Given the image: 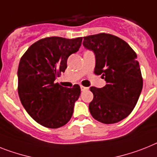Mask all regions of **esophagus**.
I'll list each match as a JSON object with an SVG mask.
<instances>
[{"mask_svg": "<svg viewBox=\"0 0 157 157\" xmlns=\"http://www.w3.org/2000/svg\"><path fill=\"white\" fill-rule=\"evenodd\" d=\"M81 91H85V90H88V89H89V88H88V87H85V86H83V85H81Z\"/></svg>", "mask_w": 157, "mask_h": 157, "instance_id": "1", "label": "esophagus"}]
</instances>
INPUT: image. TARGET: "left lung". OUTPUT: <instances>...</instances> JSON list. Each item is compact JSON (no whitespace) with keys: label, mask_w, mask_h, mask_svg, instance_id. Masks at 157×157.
Instances as JSON below:
<instances>
[{"label":"left lung","mask_w":157,"mask_h":157,"mask_svg":"<svg viewBox=\"0 0 157 157\" xmlns=\"http://www.w3.org/2000/svg\"><path fill=\"white\" fill-rule=\"evenodd\" d=\"M83 44L96 55L94 73L107 83L101 89L90 88L91 115L101 123H117L132 112L143 88L136 53L127 42L105 33L84 36Z\"/></svg>","instance_id":"left-lung-1"}]
</instances>
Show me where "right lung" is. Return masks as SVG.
I'll list each match as a JSON object with an SVG mask.
<instances>
[{
    "label": "right lung",
    "instance_id": "add662e5",
    "mask_svg": "<svg viewBox=\"0 0 157 157\" xmlns=\"http://www.w3.org/2000/svg\"><path fill=\"white\" fill-rule=\"evenodd\" d=\"M82 37L50 36L32 44L18 67V94L22 105L38 124L49 128L66 124L73 113L81 87L65 88L55 80L67 68V60L79 50Z\"/></svg>",
    "mask_w": 157,
    "mask_h": 157
}]
</instances>
